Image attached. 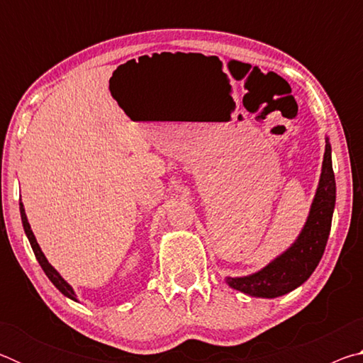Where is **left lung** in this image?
Returning <instances> with one entry per match:
<instances>
[{
    "label": "left lung",
    "instance_id": "1",
    "mask_svg": "<svg viewBox=\"0 0 363 363\" xmlns=\"http://www.w3.org/2000/svg\"><path fill=\"white\" fill-rule=\"evenodd\" d=\"M325 143L327 145H325L320 181L312 201L309 218L296 242L259 272L247 277H227L225 281L233 290L256 298H277L303 285L318 266L328 242L336 201V182L331 167V145L328 138L325 139Z\"/></svg>",
    "mask_w": 363,
    "mask_h": 363
}]
</instances>
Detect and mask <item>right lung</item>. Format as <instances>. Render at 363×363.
Returning <instances> with one entry per match:
<instances>
[{"label": "right lung", "mask_w": 363, "mask_h": 363, "mask_svg": "<svg viewBox=\"0 0 363 363\" xmlns=\"http://www.w3.org/2000/svg\"><path fill=\"white\" fill-rule=\"evenodd\" d=\"M19 205H21V218H22L23 230H26V233H27L28 242H30V245H32V250H33V253H35V256H36V259H38V262H40L41 269L45 270V274L48 275V279L52 281L54 286H56L57 290L64 294V296L70 298V299H73V301H77V294H75V291H73V288H72L69 284H67V281H65L62 277H60V274L57 272L56 269H54V267L51 266V264L48 262L46 256L43 255L40 245H38V242H36V238H35V235H33L32 229H30V224H28V220H27L26 210H23V205H22V203H19Z\"/></svg>", "instance_id": "1"}]
</instances>
